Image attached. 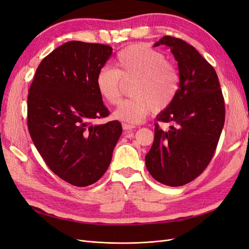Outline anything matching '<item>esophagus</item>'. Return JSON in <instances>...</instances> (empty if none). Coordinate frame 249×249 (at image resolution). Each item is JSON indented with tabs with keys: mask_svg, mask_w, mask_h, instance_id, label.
<instances>
[{
	"mask_svg": "<svg viewBox=\"0 0 249 249\" xmlns=\"http://www.w3.org/2000/svg\"><path fill=\"white\" fill-rule=\"evenodd\" d=\"M123 129L125 131V132H127V131H132V130H134L135 129V126L133 125V124H125V123H124L123 124Z\"/></svg>",
	"mask_w": 249,
	"mask_h": 249,
	"instance_id": "esophagus-1",
	"label": "esophagus"
}]
</instances>
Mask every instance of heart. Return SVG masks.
Instances as JSON below:
<instances>
[{
    "label": "heart",
    "mask_w": 249,
    "mask_h": 249,
    "mask_svg": "<svg viewBox=\"0 0 249 249\" xmlns=\"http://www.w3.org/2000/svg\"><path fill=\"white\" fill-rule=\"evenodd\" d=\"M114 70L103 67L96 73L97 92L110 105L118 103L120 80H132L130 99L120 102L113 113L125 123L142 122L153 110L161 111L172 104L179 89V73L161 52L145 44H132L117 53Z\"/></svg>",
    "instance_id": "b5f03b06"
}]
</instances>
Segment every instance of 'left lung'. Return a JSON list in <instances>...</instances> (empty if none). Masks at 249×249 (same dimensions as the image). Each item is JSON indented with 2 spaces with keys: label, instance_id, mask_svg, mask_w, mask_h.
I'll use <instances>...</instances> for the list:
<instances>
[{
  "label": "left lung",
  "instance_id": "1",
  "mask_svg": "<svg viewBox=\"0 0 249 249\" xmlns=\"http://www.w3.org/2000/svg\"><path fill=\"white\" fill-rule=\"evenodd\" d=\"M162 44L178 61L179 89L157 116L171 125L164 132L155 124L145 164L158 182L178 187L197 178L213 158L224 124V100L214 67L194 47L171 36L162 37L154 47Z\"/></svg>",
  "mask_w": 249,
  "mask_h": 249
}]
</instances>
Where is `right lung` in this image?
I'll use <instances>...</instances> for the list:
<instances>
[{"mask_svg":"<svg viewBox=\"0 0 249 249\" xmlns=\"http://www.w3.org/2000/svg\"><path fill=\"white\" fill-rule=\"evenodd\" d=\"M112 55L101 43L69 41L38 65L28 94V129L49 168L77 187L97 182L107 171L123 133L95 87L96 73Z\"/></svg>","mask_w":249,"mask_h":249,"instance_id":"right-lung-1","label":"right lung"}]
</instances>
